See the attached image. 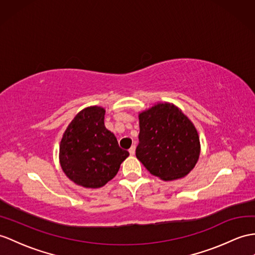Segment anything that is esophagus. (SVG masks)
I'll return each instance as SVG.
<instances>
[{
    "mask_svg": "<svg viewBox=\"0 0 255 255\" xmlns=\"http://www.w3.org/2000/svg\"><path fill=\"white\" fill-rule=\"evenodd\" d=\"M128 152H129V153H131V154H132V156H133V154L135 153V145H132V147L128 149Z\"/></svg>",
    "mask_w": 255,
    "mask_h": 255,
    "instance_id": "1",
    "label": "esophagus"
}]
</instances>
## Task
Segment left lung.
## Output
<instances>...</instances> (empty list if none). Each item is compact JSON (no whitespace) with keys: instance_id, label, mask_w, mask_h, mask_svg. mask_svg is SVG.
I'll list each match as a JSON object with an SVG mask.
<instances>
[{"instance_id":"obj_1","label":"left lung","mask_w":255,"mask_h":255,"mask_svg":"<svg viewBox=\"0 0 255 255\" xmlns=\"http://www.w3.org/2000/svg\"><path fill=\"white\" fill-rule=\"evenodd\" d=\"M136 157L163 181L184 177L194 169L200 141L194 124L171 104H158L139 115Z\"/></svg>"}]
</instances>
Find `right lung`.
Returning <instances> with one entry per match:
<instances>
[{"mask_svg":"<svg viewBox=\"0 0 255 255\" xmlns=\"http://www.w3.org/2000/svg\"><path fill=\"white\" fill-rule=\"evenodd\" d=\"M104 120V108H85L74 117L60 141L61 169L72 182L86 188L107 184L129 154L119 147Z\"/></svg>","mask_w":255,"mask_h":255,"instance_id":"obj_1","label":"right lung"}]
</instances>
